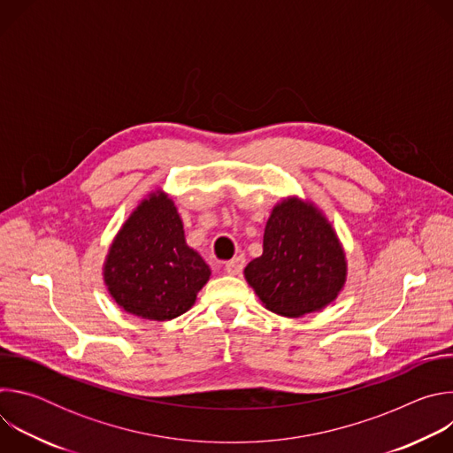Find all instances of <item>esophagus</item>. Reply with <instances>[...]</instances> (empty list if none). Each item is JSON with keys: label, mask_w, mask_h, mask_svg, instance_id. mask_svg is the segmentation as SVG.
<instances>
[{"label": "esophagus", "mask_w": 453, "mask_h": 453, "mask_svg": "<svg viewBox=\"0 0 453 453\" xmlns=\"http://www.w3.org/2000/svg\"><path fill=\"white\" fill-rule=\"evenodd\" d=\"M243 267H245V257L243 256H236V257H233V260L226 262L224 269H226L227 274L236 276V274H240L243 271Z\"/></svg>", "instance_id": "obj_1"}]
</instances>
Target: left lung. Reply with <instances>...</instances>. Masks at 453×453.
<instances>
[{
  "label": "left lung",
  "mask_w": 453,
  "mask_h": 453,
  "mask_svg": "<svg viewBox=\"0 0 453 453\" xmlns=\"http://www.w3.org/2000/svg\"><path fill=\"white\" fill-rule=\"evenodd\" d=\"M243 274L267 310L301 317L337 299L348 276L346 252L325 215L308 201L288 197L273 208L264 254Z\"/></svg>",
  "instance_id": "8db88e82"
}]
</instances>
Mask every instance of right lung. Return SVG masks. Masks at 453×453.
<instances>
[{
    "instance_id": "add662e5",
    "label": "right lung",
    "mask_w": 453,
    "mask_h": 453,
    "mask_svg": "<svg viewBox=\"0 0 453 453\" xmlns=\"http://www.w3.org/2000/svg\"><path fill=\"white\" fill-rule=\"evenodd\" d=\"M203 256L188 247L182 220L165 191H152L112 240L104 281L127 311L170 320L188 311L210 280Z\"/></svg>"
}]
</instances>
